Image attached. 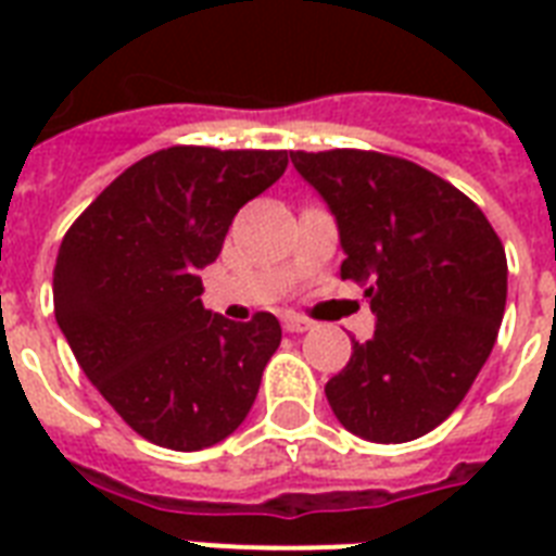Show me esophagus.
I'll use <instances>...</instances> for the list:
<instances>
[{
  "label": "esophagus",
  "instance_id": "obj_1",
  "mask_svg": "<svg viewBox=\"0 0 556 556\" xmlns=\"http://www.w3.org/2000/svg\"><path fill=\"white\" fill-rule=\"evenodd\" d=\"M282 329L291 331V334H300V331L312 329V320H305V317H300V314L288 312L282 314Z\"/></svg>",
  "mask_w": 556,
  "mask_h": 556
}]
</instances>
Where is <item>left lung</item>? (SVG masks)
<instances>
[{
    "label": "left lung",
    "instance_id": "1",
    "mask_svg": "<svg viewBox=\"0 0 556 556\" xmlns=\"http://www.w3.org/2000/svg\"><path fill=\"white\" fill-rule=\"evenodd\" d=\"M338 222L340 277L366 288L375 334L326 383L331 413L375 444L421 439L491 355L508 300L500 236L465 192L380 152H291Z\"/></svg>",
    "mask_w": 556,
    "mask_h": 556
}]
</instances>
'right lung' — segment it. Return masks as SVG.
<instances>
[{
	"instance_id": "add662e5",
	"label": "right lung",
	"mask_w": 556,
	"mask_h": 556,
	"mask_svg": "<svg viewBox=\"0 0 556 556\" xmlns=\"http://www.w3.org/2000/svg\"><path fill=\"white\" fill-rule=\"evenodd\" d=\"M288 152L169 147L121 173L65 233L54 317L86 378L152 444L204 450L248 418L282 329L274 314L230 323L201 305L242 204Z\"/></svg>"
}]
</instances>
